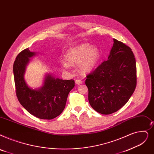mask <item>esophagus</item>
<instances>
[{
    "instance_id": "obj_1",
    "label": "esophagus",
    "mask_w": 154,
    "mask_h": 154,
    "mask_svg": "<svg viewBox=\"0 0 154 154\" xmlns=\"http://www.w3.org/2000/svg\"><path fill=\"white\" fill-rule=\"evenodd\" d=\"M75 84H76L77 85H80V84H81L82 83V81H81V80L76 79V80H75Z\"/></svg>"
}]
</instances>
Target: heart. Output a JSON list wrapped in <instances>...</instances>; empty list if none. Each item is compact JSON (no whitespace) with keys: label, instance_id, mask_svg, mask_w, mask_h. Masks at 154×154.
Masks as SVG:
<instances>
[{"label":"heart","instance_id":"1","mask_svg":"<svg viewBox=\"0 0 154 154\" xmlns=\"http://www.w3.org/2000/svg\"><path fill=\"white\" fill-rule=\"evenodd\" d=\"M100 58L99 50L89 44L84 43L69 50L65 55L66 63L62 67L67 70L69 65H77L78 70L84 73H88L95 68Z\"/></svg>","mask_w":154,"mask_h":154}]
</instances>
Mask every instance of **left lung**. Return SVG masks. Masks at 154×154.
<instances>
[{
    "instance_id": "1",
    "label": "left lung",
    "mask_w": 154,
    "mask_h": 154,
    "mask_svg": "<svg viewBox=\"0 0 154 154\" xmlns=\"http://www.w3.org/2000/svg\"><path fill=\"white\" fill-rule=\"evenodd\" d=\"M113 42L108 60L87 75L85 80L89 104L103 115L121 109L137 85L136 60L131 49L116 39Z\"/></svg>"
}]
</instances>
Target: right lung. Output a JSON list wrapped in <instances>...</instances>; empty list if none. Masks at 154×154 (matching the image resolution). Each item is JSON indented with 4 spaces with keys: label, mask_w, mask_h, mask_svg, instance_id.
<instances>
[{
    "label": "right lung",
    "mask_w": 154,
    "mask_h": 154,
    "mask_svg": "<svg viewBox=\"0 0 154 154\" xmlns=\"http://www.w3.org/2000/svg\"><path fill=\"white\" fill-rule=\"evenodd\" d=\"M26 48L20 52L13 65L16 96L19 101L30 114L39 119H51L63 111L70 91L74 88V80H62L48 74L39 89H32L24 78L29 58L35 55Z\"/></svg>",
    "instance_id": "add662e5"
}]
</instances>
